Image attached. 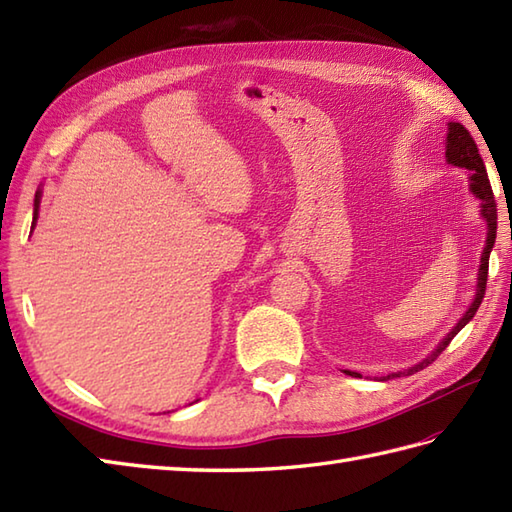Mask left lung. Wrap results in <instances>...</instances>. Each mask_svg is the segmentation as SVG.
<instances>
[{
  "label": "left lung",
  "mask_w": 512,
  "mask_h": 512,
  "mask_svg": "<svg viewBox=\"0 0 512 512\" xmlns=\"http://www.w3.org/2000/svg\"><path fill=\"white\" fill-rule=\"evenodd\" d=\"M447 162L453 167H462L471 173V193L475 195L477 200L482 202L480 211H482V217L486 220V246H484V253H482V264H480V275H477V292H475V299L469 306V310L464 312V317L455 323V328L444 336V339L438 343L436 350H433L427 358H424L422 363L413 365L409 369H405V372H396V374H387L380 380H389V378H400L402 374L409 376V374H416L420 372V369H424L427 365H431L436 358L447 350V345L453 341V336L458 334L466 323H469L473 317L477 308H480V303L484 299V292H486V279H488V257H491V250L495 246V237H497V204H495V198H493V189H491V182H488V176H486V167H484V160L480 156V149H477L473 136L469 134V129H466L464 125L460 123H449V134H447ZM343 372L347 376H354V378H361V374L356 372H350V369H343Z\"/></svg>",
  "instance_id": "1"
}]
</instances>
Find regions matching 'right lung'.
<instances>
[{
  "label": "right lung",
  "mask_w": 512,
  "mask_h": 512,
  "mask_svg": "<svg viewBox=\"0 0 512 512\" xmlns=\"http://www.w3.org/2000/svg\"><path fill=\"white\" fill-rule=\"evenodd\" d=\"M39 200H41V191H37V193H35V217H32V228H35L37 215H39Z\"/></svg>",
  "instance_id": "obj_1"
}]
</instances>
